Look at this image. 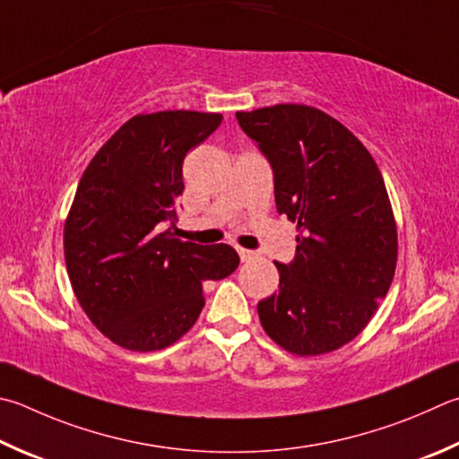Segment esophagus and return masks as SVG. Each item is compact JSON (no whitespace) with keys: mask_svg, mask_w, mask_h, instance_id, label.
I'll list each match as a JSON object with an SVG mask.
<instances>
[{"mask_svg":"<svg viewBox=\"0 0 459 459\" xmlns=\"http://www.w3.org/2000/svg\"><path fill=\"white\" fill-rule=\"evenodd\" d=\"M238 256H240V261H243V263H251V261H256L258 253L248 251V248H238Z\"/></svg>","mask_w":459,"mask_h":459,"instance_id":"34e87169","label":"esophagus"}]
</instances>
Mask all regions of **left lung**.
<instances>
[{
	"mask_svg": "<svg viewBox=\"0 0 459 459\" xmlns=\"http://www.w3.org/2000/svg\"><path fill=\"white\" fill-rule=\"evenodd\" d=\"M273 166L279 214L297 222V253L279 290L256 305L266 335L299 357L331 353L368 327L397 264V227L369 150L319 108L237 112Z\"/></svg>",
	"mask_w": 459,
	"mask_h": 459,
	"instance_id": "left-lung-1",
	"label": "left lung"
}]
</instances>
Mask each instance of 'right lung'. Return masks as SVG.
Returning <instances> with one entry per match:
<instances>
[{
    "label": "right lung",
    "instance_id": "1",
    "mask_svg": "<svg viewBox=\"0 0 459 459\" xmlns=\"http://www.w3.org/2000/svg\"><path fill=\"white\" fill-rule=\"evenodd\" d=\"M221 120L195 110L138 114L80 178L64 224L65 269L90 321L130 351L177 343L203 311L204 281L238 266L229 245L177 238L182 162Z\"/></svg>",
    "mask_w": 459,
    "mask_h": 459
}]
</instances>
